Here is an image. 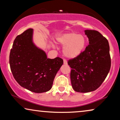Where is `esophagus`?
I'll list each match as a JSON object with an SVG mask.
<instances>
[{"instance_id":"obj_1","label":"esophagus","mask_w":120,"mask_h":120,"mask_svg":"<svg viewBox=\"0 0 120 120\" xmlns=\"http://www.w3.org/2000/svg\"><path fill=\"white\" fill-rule=\"evenodd\" d=\"M63 63H64V64H67V60H65V59H64L63 60Z\"/></svg>"}]
</instances>
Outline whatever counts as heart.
Segmentation results:
<instances>
[{
  "instance_id": "obj_1",
  "label": "heart",
  "mask_w": 120,
  "mask_h": 120,
  "mask_svg": "<svg viewBox=\"0 0 120 120\" xmlns=\"http://www.w3.org/2000/svg\"><path fill=\"white\" fill-rule=\"evenodd\" d=\"M59 45L64 46L63 55L68 58H74L79 56L86 47L87 40L84 35L70 32L63 34L57 38Z\"/></svg>"
}]
</instances>
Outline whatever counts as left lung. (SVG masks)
I'll return each instance as SVG.
<instances>
[{
  "label": "left lung",
  "mask_w": 120,
  "mask_h": 120,
  "mask_svg": "<svg viewBox=\"0 0 120 120\" xmlns=\"http://www.w3.org/2000/svg\"><path fill=\"white\" fill-rule=\"evenodd\" d=\"M89 45L79 56L68 61L71 67L70 79L74 91L86 93L99 87L111 67L107 39L98 31L85 30Z\"/></svg>",
  "instance_id": "1"
}]
</instances>
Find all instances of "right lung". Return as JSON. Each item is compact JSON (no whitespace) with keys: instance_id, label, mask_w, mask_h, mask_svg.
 I'll return each instance as SVG.
<instances>
[{"instance_id":"add662e5","label":"right lung","mask_w":120,"mask_h":120,"mask_svg":"<svg viewBox=\"0 0 120 120\" xmlns=\"http://www.w3.org/2000/svg\"><path fill=\"white\" fill-rule=\"evenodd\" d=\"M32 36L33 29L29 28L16 37L10 53V66L20 86L33 92H46L52 88L63 60L58 57L47 58L33 44Z\"/></svg>"}]
</instances>
